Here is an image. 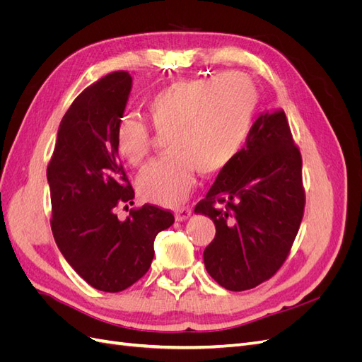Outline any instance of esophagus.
I'll use <instances>...</instances> for the list:
<instances>
[{
  "instance_id": "34e87169",
  "label": "esophagus",
  "mask_w": 362,
  "mask_h": 362,
  "mask_svg": "<svg viewBox=\"0 0 362 362\" xmlns=\"http://www.w3.org/2000/svg\"><path fill=\"white\" fill-rule=\"evenodd\" d=\"M190 216H192V210H190L189 206L178 208L177 213H175V217H177V221H178V222H185Z\"/></svg>"
}]
</instances>
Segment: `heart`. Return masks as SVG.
<instances>
[{"label": "heart", "mask_w": 362, "mask_h": 362, "mask_svg": "<svg viewBox=\"0 0 362 362\" xmlns=\"http://www.w3.org/2000/svg\"><path fill=\"white\" fill-rule=\"evenodd\" d=\"M257 103L254 81L238 72L161 87L149 98L146 115L157 131H166L169 152L140 172L141 198L160 205L180 204L193 189L196 169L201 175L225 169L246 144ZM116 144L128 163L140 164L151 148L148 124L139 117L125 119Z\"/></svg>", "instance_id": "1"}]
</instances>
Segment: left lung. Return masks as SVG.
<instances>
[{"instance_id": "left-lung-1", "label": "left lung", "mask_w": 362, "mask_h": 362, "mask_svg": "<svg viewBox=\"0 0 362 362\" xmlns=\"http://www.w3.org/2000/svg\"><path fill=\"white\" fill-rule=\"evenodd\" d=\"M303 206L302 157L286 113H261L245 148L194 206L216 225V237L204 250L206 272L231 291L272 278L298 235Z\"/></svg>"}]
</instances>
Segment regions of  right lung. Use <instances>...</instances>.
<instances>
[{
	"mask_svg": "<svg viewBox=\"0 0 362 362\" xmlns=\"http://www.w3.org/2000/svg\"><path fill=\"white\" fill-rule=\"evenodd\" d=\"M131 87L125 71L87 87L62 119L47 169L54 240L69 266L107 293L122 291L145 275L157 234L175 222L170 211L148 204L125 221L115 213L134 198L116 144Z\"/></svg>",
	"mask_w": 362,
	"mask_h": 362,
	"instance_id": "1",
	"label": "right lung"
}]
</instances>
